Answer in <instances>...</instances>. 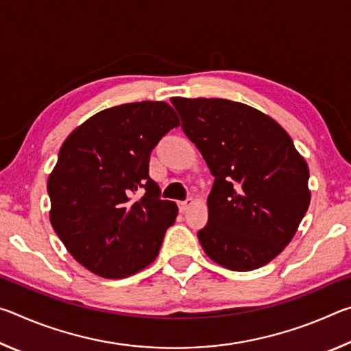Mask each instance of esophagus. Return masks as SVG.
<instances>
[{
    "instance_id": "34e87169",
    "label": "esophagus",
    "mask_w": 351,
    "mask_h": 351,
    "mask_svg": "<svg viewBox=\"0 0 351 351\" xmlns=\"http://www.w3.org/2000/svg\"><path fill=\"white\" fill-rule=\"evenodd\" d=\"M193 203H195L193 198H189V199H186V201H181V203L178 204V206H180V210H181V212H186V210L189 209V207L192 206Z\"/></svg>"
}]
</instances>
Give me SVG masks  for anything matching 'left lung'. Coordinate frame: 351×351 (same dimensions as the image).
Listing matches in <instances>:
<instances>
[{"label": "left lung", "mask_w": 351, "mask_h": 351, "mask_svg": "<svg viewBox=\"0 0 351 351\" xmlns=\"http://www.w3.org/2000/svg\"><path fill=\"white\" fill-rule=\"evenodd\" d=\"M181 127L215 176L204 252L232 271L277 257L310 206L308 165L293 139L263 112L226 99L173 97Z\"/></svg>", "instance_id": "1"}]
</instances>
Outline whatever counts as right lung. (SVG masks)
<instances>
[{
    "label": "right lung",
    "mask_w": 351,
    "mask_h": 351,
    "mask_svg": "<svg viewBox=\"0 0 351 351\" xmlns=\"http://www.w3.org/2000/svg\"><path fill=\"white\" fill-rule=\"evenodd\" d=\"M178 125L169 104L145 100L97 112L63 142L47 180L51 224L94 274L123 278L156 258L178 207L161 198L148 164Z\"/></svg>",
    "instance_id": "obj_1"
}]
</instances>
